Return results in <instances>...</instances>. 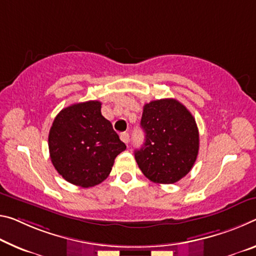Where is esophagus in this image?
<instances>
[{
	"label": "esophagus",
	"mask_w": 256,
	"mask_h": 256,
	"mask_svg": "<svg viewBox=\"0 0 256 256\" xmlns=\"http://www.w3.org/2000/svg\"><path fill=\"white\" fill-rule=\"evenodd\" d=\"M120 140L123 141L124 144H128V141H130V136H128V133H126V132H124V133H120Z\"/></svg>",
	"instance_id": "esophagus-1"
}]
</instances>
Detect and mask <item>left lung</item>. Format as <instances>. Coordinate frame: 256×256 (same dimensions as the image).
Instances as JSON below:
<instances>
[{"label": "left lung", "instance_id": "left-lung-1", "mask_svg": "<svg viewBox=\"0 0 256 256\" xmlns=\"http://www.w3.org/2000/svg\"><path fill=\"white\" fill-rule=\"evenodd\" d=\"M141 128L146 139L134 157L144 176L163 184L186 176L200 149V133L192 112L176 99L150 101L144 106Z\"/></svg>", "mask_w": 256, "mask_h": 256}]
</instances>
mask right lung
I'll return each instance as SVG.
<instances>
[{
  "instance_id": "obj_1",
  "label": "right lung",
  "mask_w": 256,
  "mask_h": 256,
  "mask_svg": "<svg viewBox=\"0 0 256 256\" xmlns=\"http://www.w3.org/2000/svg\"><path fill=\"white\" fill-rule=\"evenodd\" d=\"M126 146L101 115L96 100L64 108L48 132V150L54 168L64 180L90 188L107 179L116 156Z\"/></svg>"
}]
</instances>
